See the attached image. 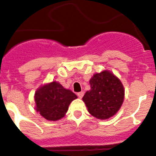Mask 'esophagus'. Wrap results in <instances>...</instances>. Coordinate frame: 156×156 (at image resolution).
<instances>
[{"mask_svg": "<svg viewBox=\"0 0 156 156\" xmlns=\"http://www.w3.org/2000/svg\"><path fill=\"white\" fill-rule=\"evenodd\" d=\"M77 95H78V97L79 98H82L83 96H84V92H83V91L78 92V93L77 94Z\"/></svg>", "mask_w": 156, "mask_h": 156, "instance_id": "esophagus-1", "label": "esophagus"}]
</instances>
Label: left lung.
Returning <instances> with one entry per match:
<instances>
[{
    "instance_id": "left-lung-1",
    "label": "left lung",
    "mask_w": 156,
    "mask_h": 156,
    "mask_svg": "<svg viewBox=\"0 0 156 156\" xmlns=\"http://www.w3.org/2000/svg\"><path fill=\"white\" fill-rule=\"evenodd\" d=\"M90 90L83 97L88 112L100 120L116 114L123 104L124 88L120 80L108 71L97 73L90 80Z\"/></svg>"
}]
</instances>
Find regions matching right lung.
I'll return each mask as SVG.
<instances>
[{
  "label": "right lung",
  "mask_w": 156,
  "mask_h": 156,
  "mask_svg": "<svg viewBox=\"0 0 156 156\" xmlns=\"http://www.w3.org/2000/svg\"><path fill=\"white\" fill-rule=\"evenodd\" d=\"M77 98L72 90L64 88L56 81H52L36 91V111L46 120L55 121L66 115L69 104Z\"/></svg>",
  "instance_id": "obj_1"
}]
</instances>
